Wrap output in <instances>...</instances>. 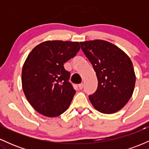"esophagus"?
<instances>
[{
  "label": "esophagus",
  "instance_id": "34e87169",
  "mask_svg": "<svg viewBox=\"0 0 149 149\" xmlns=\"http://www.w3.org/2000/svg\"><path fill=\"white\" fill-rule=\"evenodd\" d=\"M83 87H84V84H83V83H81V84L78 85V88H79L80 90H82V89L83 88Z\"/></svg>",
  "mask_w": 149,
  "mask_h": 149
}]
</instances>
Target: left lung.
I'll list each match as a JSON object with an SVG mask.
<instances>
[{"label":"left lung","instance_id":"left-lung-1","mask_svg":"<svg viewBox=\"0 0 149 149\" xmlns=\"http://www.w3.org/2000/svg\"><path fill=\"white\" fill-rule=\"evenodd\" d=\"M80 43L98 80L96 92L89 96V100L102 113L118 112L125 106L134 92L136 76L131 59L118 46L106 40Z\"/></svg>","mask_w":149,"mask_h":149}]
</instances>
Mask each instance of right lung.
Returning <instances> with one entry per match:
<instances>
[{
  "label": "right lung",
  "instance_id": "1",
  "mask_svg": "<svg viewBox=\"0 0 149 149\" xmlns=\"http://www.w3.org/2000/svg\"><path fill=\"white\" fill-rule=\"evenodd\" d=\"M78 42L47 40L36 46L24 63L22 85L26 98L39 113L49 118L67 110L76 90L64 63L80 50Z\"/></svg>",
  "mask_w": 149,
  "mask_h": 149
}]
</instances>
